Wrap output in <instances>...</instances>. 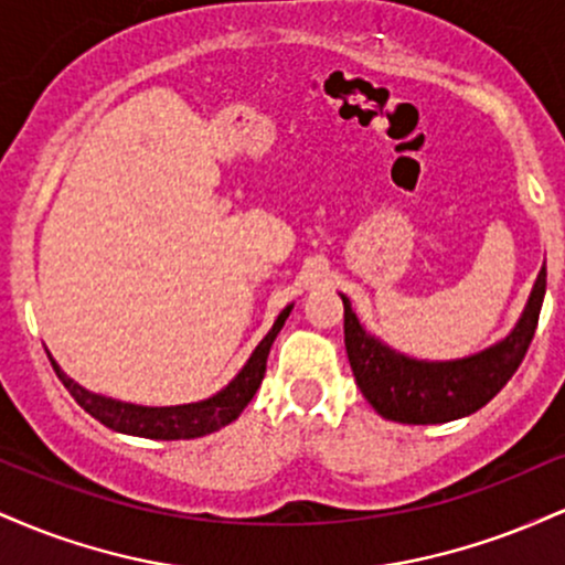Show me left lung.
I'll list each match as a JSON object with an SVG mask.
<instances>
[{
	"mask_svg": "<svg viewBox=\"0 0 565 565\" xmlns=\"http://www.w3.org/2000/svg\"><path fill=\"white\" fill-rule=\"evenodd\" d=\"M547 289V270H540L515 329L497 345L457 361H417L395 353L369 334L355 319L345 295V350L361 393L380 417L404 425H440L468 417L489 404L518 372L534 340Z\"/></svg>",
	"mask_w": 565,
	"mask_h": 565,
	"instance_id": "obj_1",
	"label": "left lung"
}]
</instances>
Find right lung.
Listing matches in <instances>:
<instances>
[{
	"label": "right lung",
	"instance_id": "right-lung-1",
	"mask_svg": "<svg viewBox=\"0 0 565 565\" xmlns=\"http://www.w3.org/2000/svg\"><path fill=\"white\" fill-rule=\"evenodd\" d=\"M291 305L278 313L268 334L263 337L260 345L255 348V353L249 355L242 372L233 377L223 391L212 395V398L196 401V404H183V406H138V404H125V401L106 398V395H97L84 391L79 382H74L68 374H63V369L55 364V374L61 377L66 391L74 395V401L84 412L93 414L97 423L111 427L116 433H127V436H140V438H153V440H185V438H201L210 436V433L220 430V427L231 425L238 414L244 412V406L249 404L252 395L257 393L260 382L265 377V364H268L270 345H274L276 334L281 332L284 321L289 319Z\"/></svg>",
	"mask_w": 565,
	"mask_h": 565
}]
</instances>
